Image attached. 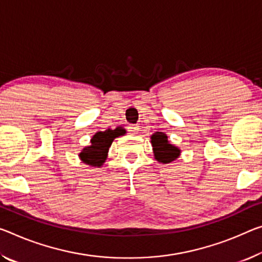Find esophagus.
<instances>
[{
  "label": "esophagus",
  "mask_w": 262,
  "mask_h": 262,
  "mask_svg": "<svg viewBox=\"0 0 262 262\" xmlns=\"http://www.w3.org/2000/svg\"><path fill=\"white\" fill-rule=\"evenodd\" d=\"M139 129H140V128H139V126H136V124H132V126L128 127V130H129L132 134H136Z\"/></svg>",
  "instance_id": "1"
}]
</instances>
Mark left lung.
Segmentation results:
<instances>
[{
  "instance_id": "obj_1",
  "label": "left lung",
  "mask_w": 262,
  "mask_h": 262,
  "mask_svg": "<svg viewBox=\"0 0 262 262\" xmlns=\"http://www.w3.org/2000/svg\"><path fill=\"white\" fill-rule=\"evenodd\" d=\"M151 144L155 159L161 163H170L180 156L181 150L168 142L164 133L157 132L151 136Z\"/></svg>"
}]
</instances>
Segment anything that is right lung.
<instances>
[{"label":"right lung","instance_id":"1","mask_svg":"<svg viewBox=\"0 0 262 262\" xmlns=\"http://www.w3.org/2000/svg\"><path fill=\"white\" fill-rule=\"evenodd\" d=\"M124 134L122 128H115V129H107L105 132H98L92 140L91 146L86 147L79 156L82 162L92 167H101L107 157V152L111 147L112 142L115 138Z\"/></svg>","mask_w":262,"mask_h":262}]
</instances>
